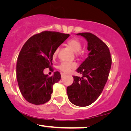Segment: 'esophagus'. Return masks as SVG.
I'll use <instances>...</instances> for the list:
<instances>
[{
    "instance_id": "obj_1",
    "label": "esophagus",
    "mask_w": 131,
    "mask_h": 131,
    "mask_svg": "<svg viewBox=\"0 0 131 131\" xmlns=\"http://www.w3.org/2000/svg\"><path fill=\"white\" fill-rule=\"evenodd\" d=\"M61 78H63L64 76H65V74H64V73H61Z\"/></svg>"
}]
</instances>
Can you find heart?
Wrapping results in <instances>:
<instances>
[{"mask_svg":"<svg viewBox=\"0 0 131 131\" xmlns=\"http://www.w3.org/2000/svg\"><path fill=\"white\" fill-rule=\"evenodd\" d=\"M67 45L75 52L76 57H80L83 56L84 54V52L81 50L82 43L77 38H72L67 41ZM60 51V48H57L55 50L53 53V57H56ZM77 64L74 62H67L64 61L61 62L58 66V69L61 71L62 73H69L76 68Z\"/></svg>","mask_w":131,"mask_h":131,"instance_id":"heart-1","label":"heart"}]
</instances>
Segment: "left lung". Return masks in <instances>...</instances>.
I'll list each match as a JSON object with an SVG mask.
<instances>
[{"label": "left lung", "instance_id": "left-lung-1", "mask_svg": "<svg viewBox=\"0 0 131 131\" xmlns=\"http://www.w3.org/2000/svg\"><path fill=\"white\" fill-rule=\"evenodd\" d=\"M88 41V57L77 69L82 78L73 76L74 81L67 88L68 98L73 104L86 107L95 101L103 92L108 80L112 57L108 46L94 34H77Z\"/></svg>", "mask_w": 131, "mask_h": 131}]
</instances>
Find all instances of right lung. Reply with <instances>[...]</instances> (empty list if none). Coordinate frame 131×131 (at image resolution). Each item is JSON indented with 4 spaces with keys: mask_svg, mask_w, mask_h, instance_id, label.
Listing matches in <instances>:
<instances>
[{
    "mask_svg": "<svg viewBox=\"0 0 131 131\" xmlns=\"http://www.w3.org/2000/svg\"><path fill=\"white\" fill-rule=\"evenodd\" d=\"M70 35L44 31L27 40L19 52L17 62V79L19 89L28 103L43 104L51 98L52 86L61 79L56 71L52 76L43 74V70H53V53Z\"/></svg>",
    "mask_w": 131,
    "mask_h": 131,
    "instance_id": "1",
    "label": "right lung"
}]
</instances>
